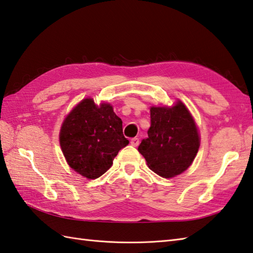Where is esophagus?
Returning a JSON list of instances; mask_svg holds the SVG:
<instances>
[{
	"mask_svg": "<svg viewBox=\"0 0 253 253\" xmlns=\"http://www.w3.org/2000/svg\"><path fill=\"white\" fill-rule=\"evenodd\" d=\"M139 142H140V141H139L138 138H132L131 140H130V143H131L132 147H138L139 146Z\"/></svg>",
	"mask_w": 253,
	"mask_h": 253,
	"instance_id": "obj_1",
	"label": "esophagus"
}]
</instances>
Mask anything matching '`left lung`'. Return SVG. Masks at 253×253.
Wrapping results in <instances>:
<instances>
[{
    "instance_id": "left-lung-1",
    "label": "left lung",
    "mask_w": 253,
    "mask_h": 253,
    "mask_svg": "<svg viewBox=\"0 0 253 253\" xmlns=\"http://www.w3.org/2000/svg\"><path fill=\"white\" fill-rule=\"evenodd\" d=\"M151 126L138 151L150 169L169 178L185 171L200 146L197 126L187 107L178 102L173 107H151Z\"/></svg>"
}]
</instances>
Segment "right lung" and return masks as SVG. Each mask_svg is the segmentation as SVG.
Instances as JSON below:
<instances>
[{"label": "right lung", "mask_w": 253, "mask_h": 253, "mask_svg": "<svg viewBox=\"0 0 253 253\" xmlns=\"http://www.w3.org/2000/svg\"><path fill=\"white\" fill-rule=\"evenodd\" d=\"M60 143L67 163L78 174L95 179L109 169L118 151L129 141L123 122L110 104L96 106L84 99L64 121Z\"/></svg>", "instance_id": "add662e5"}]
</instances>
